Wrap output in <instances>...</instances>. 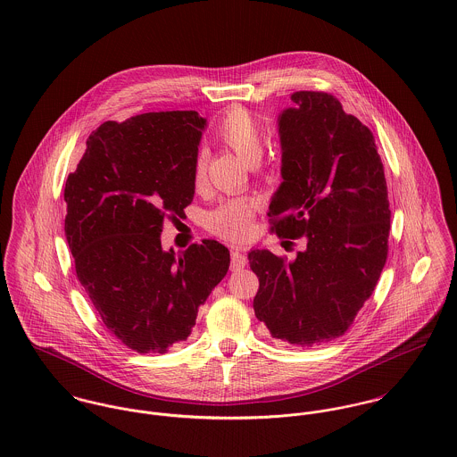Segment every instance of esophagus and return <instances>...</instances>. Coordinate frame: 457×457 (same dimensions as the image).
I'll return each mask as SVG.
<instances>
[{"instance_id":"1","label":"esophagus","mask_w":457,"mask_h":457,"mask_svg":"<svg viewBox=\"0 0 457 457\" xmlns=\"http://www.w3.org/2000/svg\"><path fill=\"white\" fill-rule=\"evenodd\" d=\"M246 263H248V261H246V257H245V253L241 250H237V248L232 250V253H230V267H232V270H239Z\"/></svg>"}]
</instances>
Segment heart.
Returning a JSON list of instances; mask_svg holds the SVG:
<instances>
[{
    "label": "heart",
    "instance_id": "b5f03b06",
    "mask_svg": "<svg viewBox=\"0 0 457 457\" xmlns=\"http://www.w3.org/2000/svg\"><path fill=\"white\" fill-rule=\"evenodd\" d=\"M216 137L236 151L245 162L252 163L261 158L263 149V131L259 121L245 109H230L216 127ZM192 179L195 188H200L205 179V154L198 153L194 160ZM259 200L253 196H237L221 202L207 216V228L230 241L243 239L253 230L255 212Z\"/></svg>",
    "mask_w": 457,
    "mask_h": 457
}]
</instances>
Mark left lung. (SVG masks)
I'll list each match as a JSON object with an SVG mask.
<instances>
[{
  "mask_svg": "<svg viewBox=\"0 0 457 457\" xmlns=\"http://www.w3.org/2000/svg\"><path fill=\"white\" fill-rule=\"evenodd\" d=\"M290 98L278 118L283 183L267 216L278 237H304L306 248L290 262L252 250L248 261L261 281L257 319L272 337L306 348L343 336L373 294L391 209L371 130L328 93Z\"/></svg>",
  "mask_w": 457,
  "mask_h": 457,
  "instance_id": "left-lung-1",
  "label": "left lung"
}]
</instances>
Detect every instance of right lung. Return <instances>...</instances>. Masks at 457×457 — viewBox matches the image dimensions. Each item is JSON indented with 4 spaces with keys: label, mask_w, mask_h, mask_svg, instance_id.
I'll return each mask as SVG.
<instances>
[{
    "label": "right lung",
    "mask_w": 457,
    "mask_h": 457,
    "mask_svg": "<svg viewBox=\"0 0 457 457\" xmlns=\"http://www.w3.org/2000/svg\"><path fill=\"white\" fill-rule=\"evenodd\" d=\"M195 111L105 121L65 185V236L75 272L104 326L138 353L187 341L230 253L212 239L179 257L162 248L165 220L192 204L202 130Z\"/></svg>",
    "instance_id": "obj_1"
}]
</instances>
